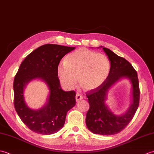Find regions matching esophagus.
<instances>
[{
  "label": "esophagus",
  "mask_w": 154,
  "mask_h": 154,
  "mask_svg": "<svg viewBox=\"0 0 154 154\" xmlns=\"http://www.w3.org/2000/svg\"><path fill=\"white\" fill-rule=\"evenodd\" d=\"M75 99H76L77 101H79L81 99H83V96L81 95V94L79 93H77L76 96H75Z\"/></svg>",
  "instance_id": "34e87169"
}]
</instances>
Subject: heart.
<instances>
[{
  "mask_svg": "<svg viewBox=\"0 0 154 154\" xmlns=\"http://www.w3.org/2000/svg\"><path fill=\"white\" fill-rule=\"evenodd\" d=\"M111 64L106 55L87 49H80L69 54L63 63L57 68L61 83L67 89L77 84L85 91H93L101 87L109 77Z\"/></svg>",
  "mask_w": 154,
  "mask_h": 154,
  "instance_id": "1",
  "label": "heart"
}]
</instances>
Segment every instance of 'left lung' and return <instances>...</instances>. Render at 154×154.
I'll return each mask as SVG.
<instances>
[{"label": "left lung", "instance_id": "8db88e82", "mask_svg": "<svg viewBox=\"0 0 154 154\" xmlns=\"http://www.w3.org/2000/svg\"><path fill=\"white\" fill-rule=\"evenodd\" d=\"M100 48H103L110 61V73L102 86L87 93L90 108L85 122L87 128L93 134L109 136L122 131L134 117L139 106V83L137 72L128 61L109 49ZM123 79L129 80L131 84V102L125 113L115 115L106 103L107 93L114 84Z\"/></svg>", "mask_w": 154, "mask_h": 154}]
</instances>
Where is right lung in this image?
<instances>
[{"instance_id": "add662e5", "label": "right lung", "mask_w": 154, "mask_h": 154, "mask_svg": "<svg viewBox=\"0 0 154 154\" xmlns=\"http://www.w3.org/2000/svg\"><path fill=\"white\" fill-rule=\"evenodd\" d=\"M75 47L45 44L29 54L20 65L14 79V100L18 115L29 129L37 134H53L63 127L67 113L75 105L73 91L61 89L57 68L64 55ZM44 82L49 89L47 103L40 109L29 107L24 98V89L32 80Z\"/></svg>"}]
</instances>
